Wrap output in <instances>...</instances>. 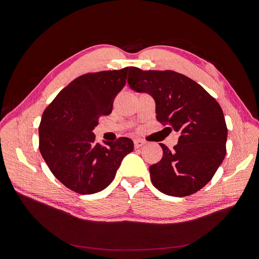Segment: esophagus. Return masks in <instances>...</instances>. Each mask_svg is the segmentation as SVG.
Instances as JSON below:
<instances>
[{"instance_id": "obj_1", "label": "esophagus", "mask_w": 259, "mask_h": 259, "mask_svg": "<svg viewBox=\"0 0 259 259\" xmlns=\"http://www.w3.org/2000/svg\"><path fill=\"white\" fill-rule=\"evenodd\" d=\"M134 147L135 148H141V147H143L144 145H146V143L144 142V141H142V140H134Z\"/></svg>"}]
</instances>
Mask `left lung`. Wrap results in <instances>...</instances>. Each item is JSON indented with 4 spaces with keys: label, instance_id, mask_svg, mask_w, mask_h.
<instances>
[{
    "label": "left lung",
    "instance_id": "1",
    "mask_svg": "<svg viewBox=\"0 0 259 259\" xmlns=\"http://www.w3.org/2000/svg\"><path fill=\"white\" fill-rule=\"evenodd\" d=\"M128 84L134 91L150 94L157 120L180 133L173 150L160 144L162 158L149 167L153 186L176 197L197 192L226 156L228 129L220 104L196 81L172 70L130 67Z\"/></svg>",
    "mask_w": 259,
    "mask_h": 259
}]
</instances>
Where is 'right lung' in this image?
<instances>
[{"mask_svg":"<svg viewBox=\"0 0 259 259\" xmlns=\"http://www.w3.org/2000/svg\"><path fill=\"white\" fill-rule=\"evenodd\" d=\"M130 67L87 73L73 79L56 97L38 127L39 152L52 174L79 194L102 191L113 181L121 160L133 151V142H95L92 130L99 118L112 111Z\"/></svg>","mask_w":259,"mask_h":259,"instance_id":"obj_1","label":"right lung"}]
</instances>
